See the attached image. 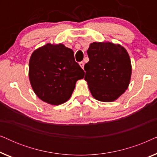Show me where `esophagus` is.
I'll list each match as a JSON object with an SVG mask.
<instances>
[{
  "mask_svg": "<svg viewBox=\"0 0 157 157\" xmlns=\"http://www.w3.org/2000/svg\"><path fill=\"white\" fill-rule=\"evenodd\" d=\"M79 65H80V66L82 68H83V66H84V63H83V61H81L80 63H79Z\"/></svg>",
  "mask_w": 157,
  "mask_h": 157,
  "instance_id": "34e87169",
  "label": "esophagus"
}]
</instances>
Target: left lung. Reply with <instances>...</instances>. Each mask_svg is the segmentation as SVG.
<instances>
[{"instance_id": "obj_1", "label": "left lung", "mask_w": 157, "mask_h": 157, "mask_svg": "<svg viewBox=\"0 0 157 157\" xmlns=\"http://www.w3.org/2000/svg\"><path fill=\"white\" fill-rule=\"evenodd\" d=\"M87 53L89 61L84 66V79L92 96L103 102L117 99L130 82L132 65L127 51L119 44L94 42Z\"/></svg>"}]
</instances>
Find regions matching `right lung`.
<instances>
[{"label": "right lung", "instance_id": "1", "mask_svg": "<svg viewBox=\"0 0 157 157\" xmlns=\"http://www.w3.org/2000/svg\"><path fill=\"white\" fill-rule=\"evenodd\" d=\"M84 71L74 59V51L63 44H47L36 49L29 61V79L35 94L51 105L69 99L76 81Z\"/></svg>", "mask_w": 157, "mask_h": 157}]
</instances>
